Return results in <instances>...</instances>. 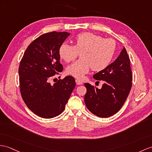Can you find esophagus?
Returning <instances> with one entry per match:
<instances>
[{
    "instance_id": "esophagus-1",
    "label": "esophagus",
    "mask_w": 152,
    "mask_h": 152,
    "mask_svg": "<svg viewBox=\"0 0 152 152\" xmlns=\"http://www.w3.org/2000/svg\"><path fill=\"white\" fill-rule=\"evenodd\" d=\"M75 82H76V84H77V85H81V84H83V83L82 82V81L79 80V79H76V80H75Z\"/></svg>"
}]
</instances>
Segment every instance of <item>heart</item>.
Here are the masks:
<instances>
[{
	"instance_id": "heart-1",
	"label": "heart",
	"mask_w": 152,
	"mask_h": 152,
	"mask_svg": "<svg viewBox=\"0 0 152 152\" xmlns=\"http://www.w3.org/2000/svg\"><path fill=\"white\" fill-rule=\"evenodd\" d=\"M74 46L62 44L59 48V56L66 62L75 60L80 53V59L69 66L66 73L78 79H83L91 68L100 72L110 65L115 53L116 43L112 39L90 32L79 33L73 39Z\"/></svg>"
}]
</instances>
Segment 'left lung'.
Masks as SVG:
<instances>
[{"instance_id":"left-lung-1","label":"left lung","mask_w":152,"mask_h":152,"mask_svg":"<svg viewBox=\"0 0 152 152\" xmlns=\"http://www.w3.org/2000/svg\"><path fill=\"white\" fill-rule=\"evenodd\" d=\"M93 77L96 80H102L104 84L101 89L84 84L87 90L84 96L85 104L97 117L112 116L123 106L132 88L130 60L125 48L115 61Z\"/></svg>"}]
</instances>
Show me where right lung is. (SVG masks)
<instances>
[{
    "label": "right lung",
    "instance_id": "right-lung-1",
    "mask_svg": "<svg viewBox=\"0 0 152 152\" xmlns=\"http://www.w3.org/2000/svg\"><path fill=\"white\" fill-rule=\"evenodd\" d=\"M69 35L68 32L44 33L29 44L20 61L21 96L28 108L40 117L50 119L63 112L75 87L72 76L59 79L53 85L49 82L63 70L58 50Z\"/></svg>",
    "mask_w": 152,
    "mask_h": 152
}]
</instances>
